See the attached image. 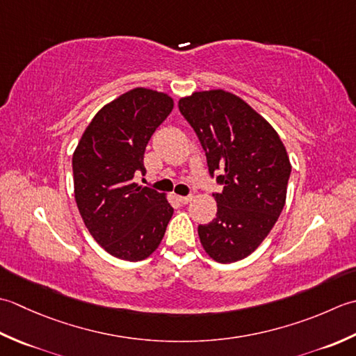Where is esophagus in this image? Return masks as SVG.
<instances>
[{"instance_id": "obj_1", "label": "esophagus", "mask_w": 356, "mask_h": 356, "mask_svg": "<svg viewBox=\"0 0 356 356\" xmlns=\"http://www.w3.org/2000/svg\"><path fill=\"white\" fill-rule=\"evenodd\" d=\"M181 204H187V202L192 201V195H187V197H177Z\"/></svg>"}]
</instances>
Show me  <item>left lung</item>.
<instances>
[{
	"label": "left lung",
	"instance_id": "obj_1",
	"mask_svg": "<svg viewBox=\"0 0 356 356\" xmlns=\"http://www.w3.org/2000/svg\"><path fill=\"white\" fill-rule=\"evenodd\" d=\"M179 112L206 152L216 218L200 224L204 250L218 263H235L255 250L278 221L286 202L290 161L278 134L261 115L224 90L181 98Z\"/></svg>",
	"mask_w": 356,
	"mask_h": 356
}]
</instances>
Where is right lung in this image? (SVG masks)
Instances as JSON below:
<instances>
[{"mask_svg":"<svg viewBox=\"0 0 356 356\" xmlns=\"http://www.w3.org/2000/svg\"><path fill=\"white\" fill-rule=\"evenodd\" d=\"M172 108L165 93L130 90L93 117L72 158L81 218L101 248L117 258H147L172 218L164 193L134 181L146 170L147 143Z\"/></svg>","mask_w":356,"mask_h":356,"instance_id":"add662e5","label":"right lung"}]
</instances>
